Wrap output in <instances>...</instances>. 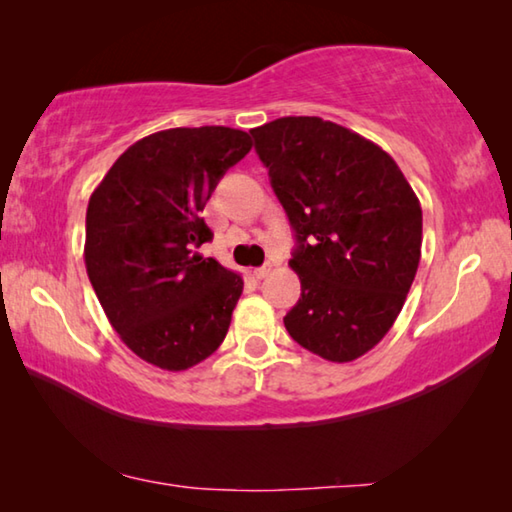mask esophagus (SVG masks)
I'll use <instances>...</instances> for the list:
<instances>
[{"instance_id": "34e87169", "label": "esophagus", "mask_w": 512, "mask_h": 512, "mask_svg": "<svg viewBox=\"0 0 512 512\" xmlns=\"http://www.w3.org/2000/svg\"><path fill=\"white\" fill-rule=\"evenodd\" d=\"M268 273H271V266H262V268H255L253 277H255V280H264Z\"/></svg>"}]
</instances>
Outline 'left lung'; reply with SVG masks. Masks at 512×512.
I'll return each mask as SVG.
<instances>
[{"label":"left lung","instance_id":"obj_1","mask_svg":"<svg viewBox=\"0 0 512 512\" xmlns=\"http://www.w3.org/2000/svg\"><path fill=\"white\" fill-rule=\"evenodd\" d=\"M298 246L300 300L284 327L302 348L348 363L375 348L404 307L422 248V207L375 142L320 117L253 128Z\"/></svg>","mask_w":512,"mask_h":512}]
</instances>
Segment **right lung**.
<instances>
[{
  "label": "right lung",
  "instance_id": "1",
  "mask_svg": "<svg viewBox=\"0 0 512 512\" xmlns=\"http://www.w3.org/2000/svg\"><path fill=\"white\" fill-rule=\"evenodd\" d=\"M250 149L237 128H169L128 146L90 196L83 255L92 289L146 363L187 370L228 334L244 280L196 250L212 239L205 203Z\"/></svg>",
  "mask_w": 512,
  "mask_h": 512
}]
</instances>
